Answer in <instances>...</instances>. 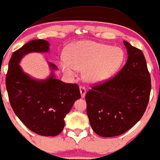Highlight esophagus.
I'll use <instances>...</instances> for the list:
<instances>
[{"mask_svg": "<svg viewBox=\"0 0 160 160\" xmlns=\"http://www.w3.org/2000/svg\"><path fill=\"white\" fill-rule=\"evenodd\" d=\"M80 93H81V96H82V98H84V96H85V93H86V88L83 87V86H81Z\"/></svg>", "mask_w": 160, "mask_h": 160, "instance_id": "34e87169", "label": "esophagus"}]
</instances>
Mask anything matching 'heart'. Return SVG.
<instances>
[{"label": "heart", "instance_id": "1", "mask_svg": "<svg viewBox=\"0 0 160 160\" xmlns=\"http://www.w3.org/2000/svg\"><path fill=\"white\" fill-rule=\"evenodd\" d=\"M67 59L61 61L62 70L69 76L77 69H84L83 78L91 84L105 82L121 67L124 60L123 50L92 41L74 42L67 49Z\"/></svg>", "mask_w": 160, "mask_h": 160}]
</instances>
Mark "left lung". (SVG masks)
Wrapping results in <instances>:
<instances>
[{
    "mask_svg": "<svg viewBox=\"0 0 160 160\" xmlns=\"http://www.w3.org/2000/svg\"><path fill=\"white\" fill-rule=\"evenodd\" d=\"M128 59L113 78L93 86L85 96L87 114L99 136L113 137L128 131L147 108L151 90L143 52L123 41Z\"/></svg>",
    "mask_w": 160,
    "mask_h": 160,
    "instance_id": "8db88e82",
    "label": "left lung"
}]
</instances>
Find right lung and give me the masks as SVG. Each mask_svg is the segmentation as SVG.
I'll return each mask as SVG.
<instances>
[{"label":"right lung","instance_id":"obj_1","mask_svg":"<svg viewBox=\"0 0 160 160\" xmlns=\"http://www.w3.org/2000/svg\"><path fill=\"white\" fill-rule=\"evenodd\" d=\"M49 43L34 39L13 52L6 76V87L15 114L32 132L55 136L64 127V118L81 94L78 84L65 83L52 72L46 80H36L24 73L18 64L30 52H47ZM52 70L57 67L49 63Z\"/></svg>","mask_w":160,"mask_h":160}]
</instances>
